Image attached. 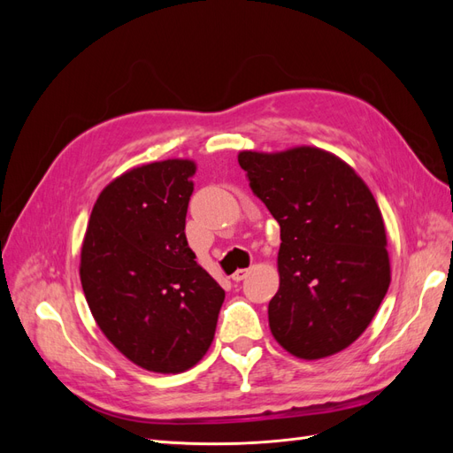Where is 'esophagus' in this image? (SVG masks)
Instances as JSON below:
<instances>
[{
    "label": "esophagus",
    "instance_id": "1",
    "mask_svg": "<svg viewBox=\"0 0 453 453\" xmlns=\"http://www.w3.org/2000/svg\"><path fill=\"white\" fill-rule=\"evenodd\" d=\"M248 276H250V270L248 268H240V270H236L234 273H232V280L242 281V280H245Z\"/></svg>",
    "mask_w": 453,
    "mask_h": 453
}]
</instances>
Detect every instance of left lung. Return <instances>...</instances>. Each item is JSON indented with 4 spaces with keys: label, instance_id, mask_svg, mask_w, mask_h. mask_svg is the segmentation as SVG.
<instances>
[{
    "label": "left lung",
    "instance_id": "left-lung-1",
    "mask_svg": "<svg viewBox=\"0 0 453 453\" xmlns=\"http://www.w3.org/2000/svg\"><path fill=\"white\" fill-rule=\"evenodd\" d=\"M253 193L280 223V289L268 304L278 344L298 359L346 349L391 281L383 217L355 170L319 147L242 150Z\"/></svg>",
    "mask_w": 453,
    "mask_h": 453
}]
</instances>
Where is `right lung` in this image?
I'll return each mask as SVG.
<instances>
[{
  "mask_svg": "<svg viewBox=\"0 0 453 453\" xmlns=\"http://www.w3.org/2000/svg\"><path fill=\"white\" fill-rule=\"evenodd\" d=\"M196 164L168 158L115 177L96 200L81 285L100 331L149 372L180 374L210 349L225 291L185 236Z\"/></svg>",
  "mask_w": 453,
  "mask_h": 453,
  "instance_id": "right-lung-1",
  "label": "right lung"
}]
</instances>
